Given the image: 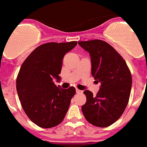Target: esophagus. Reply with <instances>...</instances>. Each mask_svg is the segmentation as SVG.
Instances as JSON below:
<instances>
[{
	"label": "esophagus",
	"mask_w": 147,
	"mask_h": 147,
	"mask_svg": "<svg viewBox=\"0 0 147 147\" xmlns=\"http://www.w3.org/2000/svg\"><path fill=\"white\" fill-rule=\"evenodd\" d=\"M76 92H77V93H82V92H83V91H82V90H78V89H77V90H76Z\"/></svg>",
	"instance_id": "esophagus-1"
}]
</instances>
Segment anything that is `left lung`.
I'll use <instances>...</instances> for the list:
<instances>
[{
	"instance_id": "left-lung-1",
	"label": "left lung",
	"mask_w": 147,
	"mask_h": 147,
	"mask_svg": "<svg viewBox=\"0 0 147 147\" xmlns=\"http://www.w3.org/2000/svg\"><path fill=\"white\" fill-rule=\"evenodd\" d=\"M90 53L92 75L101 83L96 96L85 90L86 102L82 111L88 122L105 127L118 120L128 103L132 77L123 57L113 47L99 39L78 42Z\"/></svg>"
}]
</instances>
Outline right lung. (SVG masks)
<instances>
[{"instance_id": "add662e5", "label": "right lung", "mask_w": 147, "mask_h": 147, "mask_svg": "<svg viewBox=\"0 0 147 147\" xmlns=\"http://www.w3.org/2000/svg\"><path fill=\"white\" fill-rule=\"evenodd\" d=\"M77 44L73 41L41 45L26 57L19 71L16 91L21 105L29 119L42 128L61 123L76 93L74 86L61 89L53 80H61L64 56Z\"/></svg>"}]
</instances>
